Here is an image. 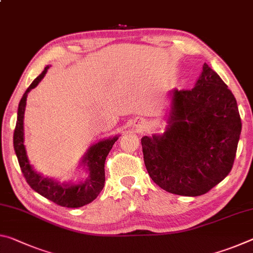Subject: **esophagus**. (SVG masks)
Segmentation results:
<instances>
[{"label":"esophagus","mask_w":253,"mask_h":253,"mask_svg":"<svg viewBox=\"0 0 253 253\" xmlns=\"http://www.w3.org/2000/svg\"><path fill=\"white\" fill-rule=\"evenodd\" d=\"M136 127H138V128H143V127H144V123H142V122L138 123V124H137V125H136Z\"/></svg>","instance_id":"esophagus-1"}]
</instances>
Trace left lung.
I'll return each mask as SVG.
<instances>
[{"mask_svg":"<svg viewBox=\"0 0 253 253\" xmlns=\"http://www.w3.org/2000/svg\"><path fill=\"white\" fill-rule=\"evenodd\" d=\"M168 96L164 131L142 138L145 166L166 192L205 194L232 169L242 127L237 100L207 63L194 88Z\"/></svg>","mask_w":253,"mask_h":253,"instance_id":"left-lung-1","label":"left lung"}]
</instances>
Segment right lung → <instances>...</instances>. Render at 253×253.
<instances>
[{
	"label": "right lung",
	"mask_w": 253,
	"mask_h": 253,
	"mask_svg": "<svg viewBox=\"0 0 253 253\" xmlns=\"http://www.w3.org/2000/svg\"><path fill=\"white\" fill-rule=\"evenodd\" d=\"M50 66H46L42 74L33 80L24 92L19 104L18 119L13 136L14 152L18 157L21 170L32 190L43 198L65 208H81L95 200L105 185V161L119 135L98 140L88 147L81 157L79 166L87 173V176L78 182H60L53 177L45 176L33 168L30 163L24 146V111L28 93L44 78Z\"/></svg>",
	"instance_id": "right-lung-1"
}]
</instances>
